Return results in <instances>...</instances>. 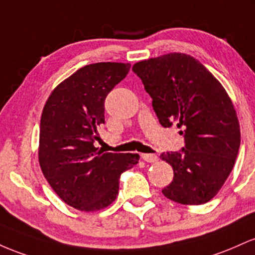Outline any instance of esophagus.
I'll list each match as a JSON object with an SVG mask.
<instances>
[{"mask_svg": "<svg viewBox=\"0 0 255 255\" xmlns=\"http://www.w3.org/2000/svg\"><path fill=\"white\" fill-rule=\"evenodd\" d=\"M142 159L145 162H156L158 161V156L155 154H142Z\"/></svg>", "mask_w": 255, "mask_h": 255, "instance_id": "obj_1", "label": "esophagus"}]
</instances>
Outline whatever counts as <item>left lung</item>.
I'll return each instance as SVG.
<instances>
[{"instance_id": "1", "label": "left lung", "mask_w": 255, "mask_h": 255, "mask_svg": "<svg viewBox=\"0 0 255 255\" xmlns=\"http://www.w3.org/2000/svg\"><path fill=\"white\" fill-rule=\"evenodd\" d=\"M132 71L153 99L160 124H174L184 136L182 151L160 155L173 168L172 182L162 194L182 205L206 204L227 181L241 143L239 118L227 90L188 54L142 60Z\"/></svg>"}]
</instances>
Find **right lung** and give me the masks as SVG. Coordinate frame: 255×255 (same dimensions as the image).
<instances>
[{
	"instance_id": "obj_1",
	"label": "right lung",
	"mask_w": 255,
	"mask_h": 255,
	"mask_svg": "<svg viewBox=\"0 0 255 255\" xmlns=\"http://www.w3.org/2000/svg\"><path fill=\"white\" fill-rule=\"evenodd\" d=\"M130 64L97 62L79 68L48 97L39 125L38 161L62 201L82 212L104 210L117 199L120 173L138 154L104 153L94 145L105 124V100Z\"/></svg>"
}]
</instances>
